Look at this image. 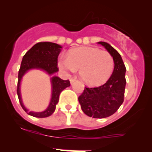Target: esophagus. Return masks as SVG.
Listing matches in <instances>:
<instances>
[{"mask_svg":"<svg viewBox=\"0 0 152 152\" xmlns=\"http://www.w3.org/2000/svg\"><path fill=\"white\" fill-rule=\"evenodd\" d=\"M76 81V79H75V78H71L70 79V83H71V84H73L74 83H75V82Z\"/></svg>","mask_w":152,"mask_h":152,"instance_id":"esophagus-1","label":"esophagus"}]
</instances>
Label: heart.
Listing matches in <instances>:
<instances>
[{"label":"heart","instance_id":"heart-1","mask_svg":"<svg viewBox=\"0 0 152 152\" xmlns=\"http://www.w3.org/2000/svg\"><path fill=\"white\" fill-rule=\"evenodd\" d=\"M59 67L66 72H76L85 83L92 86L104 83L112 74L113 58L107 51L92 47H80L71 50L67 57L60 58Z\"/></svg>","mask_w":152,"mask_h":152}]
</instances>
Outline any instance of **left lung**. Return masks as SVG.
<instances>
[{
  "instance_id": "obj_1",
  "label": "left lung",
  "mask_w": 152,
  "mask_h": 152,
  "mask_svg": "<svg viewBox=\"0 0 152 152\" xmlns=\"http://www.w3.org/2000/svg\"><path fill=\"white\" fill-rule=\"evenodd\" d=\"M107 49L113 58L114 69L109 80L102 86L85 88L78 98L83 112L88 116L103 118L115 113L124 102L126 85V68L122 57L107 42H99Z\"/></svg>"
}]
</instances>
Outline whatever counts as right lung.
I'll return each instance as SVG.
<instances>
[{
    "label": "right lung",
    "mask_w": 152,
    "mask_h": 152,
    "mask_svg": "<svg viewBox=\"0 0 152 152\" xmlns=\"http://www.w3.org/2000/svg\"><path fill=\"white\" fill-rule=\"evenodd\" d=\"M61 45L56 43L39 42L34 45L23 57L21 63L19 72H18V81L17 86V94H18L19 102L21 107L28 115L37 118H45L50 116L55 111L56 106L59 102V97L63 89L70 86L69 80H62L56 76L55 73L59 71L57 68V58L61 51ZM37 69L42 70L51 76V84H52V97L48 107L42 112H34L30 111L23 104L20 95V83L24 75L30 70Z\"/></svg>",
    "instance_id": "1"
}]
</instances>
